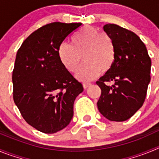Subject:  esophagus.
<instances>
[{"label":"esophagus","instance_id":"obj_1","mask_svg":"<svg viewBox=\"0 0 159 159\" xmlns=\"http://www.w3.org/2000/svg\"><path fill=\"white\" fill-rule=\"evenodd\" d=\"M90 86H91V84H89V83H84L83 84V87H84V89H87Z\"/></svg>","mask_w":159,"mask_h":159}]
</instances>
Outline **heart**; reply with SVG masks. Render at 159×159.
<instances>
[{"instance_id": "obj_1", "label": "heart", "mask_w": 159, "mask_h": 159, "mask_svg": "<svg viewBox=\"0 0 159 159\" xmlns=\"http://www.w3.org/2000/svg\"><path fill=\"white\" fill-rule=\"evenodd\" d=\"M60 60L66 69L76 73L84 82L91 81L113 67L116 59V43L110 35L92 26H85L71 37V44L62 43L58 49Z\"/></svg>"}]
</instances>
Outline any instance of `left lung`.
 <instances>
[{"instance_id":"left-lung-1","label":"left lung","mask_w":159,"mask_h":159,"mask_svg":"<svg viewBox=\"0 0 159 159\" xmlns=\"http://www.w3.org/2000/svg\"><path fill=\"white\" fill-rule=\"evenodd\" d=\"M103 30L116 43V59L111 69L96 82L101 89L97 106L107 119L123 122L134 116L145 101L151 60L134 32L115 24L105 25ZM111 82L112 86L106 84Z\"/></svg>"}]
</instances>
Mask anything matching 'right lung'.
<instances>
[{"label": "right lung", "instance_id": "obj_1", "mask_svg": "<svg viewBox=\"0 0 159 159\" xmlns=\"http://www.w3.org/2000/svg\"><path fill=\"white\" fill-rule=\"evenodd\" d=\"M81 23L53 22L33 32L16 53L12 71L13 100L32 127L53 134L69 124L73 104L84 91L66 69L58 49Z\"/></svg>", "mask_w": 159, "mask_h": 159}]
</instances>
